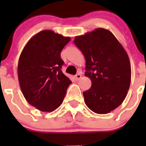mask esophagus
I'll return each mask as SVG.
<instances>
[{
    "mask_svg": "<svg viewBox=\"0 0 146 146\" xmlns=\"http://www.w3.org/2000/svg\"><path fill=\"white\" fill-rule=\"evenodd\" d=\"M75 78H76V80H78L79 79H80V78H81V75H80V73H78V74H76V76H75Z\"/></svg>",
    "mask_w": 146,
    "mask_h": 146,
    "instance_id": "obj_1",
    "label": "esophagus"
}]
</instances>
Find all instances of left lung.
Segmentation results:
<instances>
[{
	"mask_svg": "<svg viewBox=\"0 0 146 146\" xmlns=\"http://www.w3.org/2000/svg\"><path fill=\"white\" fill-rule=\"evenodd\" d=\"M74 44L85 56V76L92 82L83 92L86 105L97 114L115 110L130 87L131 69L126 51L114 35L103 28L76 36Z\"/></svg>",
	"mask_w": 146,
	"mask_h": 146,
	"instance_id": "obj_1",
	"label": "left lung"
}]
</instances>
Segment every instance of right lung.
<instances>
[{"label": "right lung", "mask_w": 146, "mask_h": 146, "mask_svg": "<svg viewBox=\"0 0 146 146\" xmlns=\"http://www.w3.org/2000/svg\"><path fill=\"white\" fill-rule=\"evenodd\" d=\"M70 41L51 30L32 36L23 48L17 66L20 89L29 104L45 112L56 110L71 80L63 73L61 52Z\"/></svg>", "instance_id": "add662e5"}]
</instances>
